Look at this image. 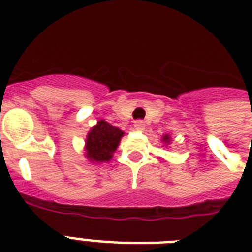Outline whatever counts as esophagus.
Wrapping results in <instances>:
<instances>
[{
	"label": "esophagus",
	"mask_w": 252,
	"mask_h": 252,
	"mask_svg": "<svg viewBox=\"0 0 252 252\" xmlns=\"http://www.w3.org/2000/svg\"><path fill=\"white\" fill-rule=\"evenodd\" d=\"M134 128L137 130H144V128H145V122L144 120H136L134 122Z\"/></svg>",
	"instance_id": "1"
}]
</instances>
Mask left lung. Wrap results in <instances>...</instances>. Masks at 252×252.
I'll return each instance as SVG.
<instances>
[{"mask_svg":"<svg viewBox=\"0 0 252 252\" xmlns=\"http://www.w3.org/2000/svg\"><path fill=\"white\" fill-rule=\"evenodd\" d=\"M168 140H170V137H168L167 134H166V136H163V141H165V142H168Z\"/></svg>","mask_w":252,"mask_h":252,"instance_id":"1","label":"left lung"}]
</instances>
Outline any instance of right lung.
Wrapping results in <instances>:
<instances>
[{
    "instance_id": "1",
    "label": "right lung",
    "mask_w": 252,
    "mask_h": 252,
    "mask_svg": "<svg viewBox=\"0 0 252 252\" xmlns=\"http://www.w3.org/2000/svg\"><path fill=\"white\" fill-rule=\"evenodd\" d=\"M123 134V130L112 126L104 120H100L89 132L86 140V157L91 162L110 161Z\"/></svg>"
}]
</instances>
